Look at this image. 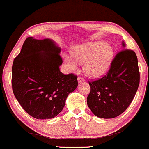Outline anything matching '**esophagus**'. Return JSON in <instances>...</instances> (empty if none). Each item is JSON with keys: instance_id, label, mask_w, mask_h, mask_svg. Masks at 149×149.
Segmentation results:
<instances>
[{"instance_id": "34e87169", "label": "esophagus", "mask_w": 149, "mask_h": 149, "mask_svg": "<svg viewBox=\"0 0 149 149\" xmlns=\"http://www.w3.org/2000/svg\"><path fill=\"white\" fill-rule=\"evenodd\" d=\"M77 81H78V83H79V84H80V83H81V82L84 81V79L83 77H79L78 78H77Z\"/></svg>"}]
</instances>
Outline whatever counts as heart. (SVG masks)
Here are the masks:
<instances>
[{
	"instance_id": "1",
	"label": "heart",
	"mask_w": 149,
	"mask_h": 149,
	"mask_svg": "<svg viewBox=\"0 0 149 149\" xmlns=\"http://www.w3.org/2000/svg\"><path fill=\"white\" fill-rule=\"evenodd\" d=\"M72 55H64L68 68L75 70L77 61L84 64L85 74L91 77H97L105 74L112 63L114 52L104 42L94 41L77 45L73 49Z\"/></svg>"
}]
</instances>
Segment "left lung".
Segmentation results:
<instances>
[{
  "mask_svg": "<svg viewBox=\"0 0 149 149\" xmlns=\"http://www.w3.org/2000/svg\"><path fill=\"white\" fill-rule=\"evenodd\" d=\"M120 52L111 63L106 75L89 82L90 92L87 104L95 116L113 118L123 113L131 103L138 90L140 74L136 53L125 49Z\"/></svg>",
  "mask_w": 149,
  "mask_h": 149,
  "instance_id": "8db88e82",
  "label": "left lung"
}]
</instances>
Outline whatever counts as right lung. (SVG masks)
Here are the masks:
<instances>
[{
    "mask_svg": "<svg viewBox=\"0 0 149 149\" xmlns=\"http://www.w3.org/2000/svg\"><path fill=\"white\" fill-rule=\"evenodd\" d=\"M61 48L51 39L28 37L12 67L13 91L29 114L37 119L58 115L68 95L78 86L77 76L64 75Z\"/></svg>",
    "mask_w": 149,
    "mask_h": 149,
    "instance_id": "1",
    "label": "right lung"
}]
</instances>
